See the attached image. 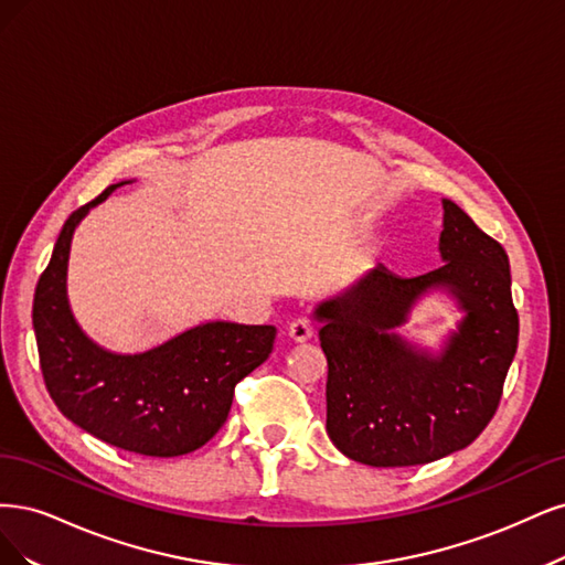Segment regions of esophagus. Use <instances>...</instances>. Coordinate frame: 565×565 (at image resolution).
I'll list each match as a JSON object with an SVG mask.
<instances>
[{
    "mask_svg": "<svg viewBox=\"0 0 565 565\" xmlns=\"http://www.w3.org/2000/svg\"><path fill=\"white\" fill-rule=\"evenodd\" d=\"M288 335H290V340H296V342H305V340H309L315 335V329H312V321L309 319H305V317H300V319H296L294 323L288 326Z\"/></svg>",
    "mask_w": 565,
    "mask_h": 565,
    "instance_id": "1",
    "label": "esophagus"
}]
</instances>
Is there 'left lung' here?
<instances>
[{"label": "left lung", "mask_w": 565, "mask_h": 565, "mask_svg": "<svg viewBox=\"0 0 565 565\" xmlns=\"http://www.w3.org/2000/svg\"><path fill=\"white\" fill-rule=\"evenodd\" d=\"M444 265L420 277L373 267L315 309L329 361L326 431L350 460L427 465L467 448L495 415L519 344V315L504 248L444 199ZM429 289L466 312L439 355L393 331Z\"/></svg>", "instance_id": "obj_1"}]
</instances>
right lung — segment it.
Returning <instances> with one entry per match:
<instances>
[{
	"label": "right lung",
	"instance_id": "right-lung-1",
	"mask_svg": "<svg viewBox=\"0 0 565 565\" xmlns=\"http://www.w3.org/2000/svg\"><path fill=\"white\" fill-rule=\"evenodd\" d=\"M124 183L72 213L34 288L32 326L53 404L121 450L175 458L202 448L227 420L236 382L275 348V326L206 321L140 354L90 340L67 302V258L82 217Z\"/></svg>",
	"mask_w": 565,
	"mask_h": 565
}]
</instances>
